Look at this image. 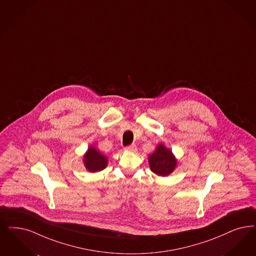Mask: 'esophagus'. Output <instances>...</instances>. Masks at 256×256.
Here are the masks:
<instances>
[{
    "label": "esophagus",
    "instance_id": "esophagus-1",
    "mask_svg": "<svg viewBox=\"0 0 256 256\" xmlns=\"http://www.w3.org/2000/svg\"><path fill=\"white\" fill-rule=\"evenodd\" d=\"M124 150H125V151L132 152H134L136 151V144H131V145L125 147Z\"/></svg>",
    "mask_w": 256,
    "mask_h": 256
}]
</instances>
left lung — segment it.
<instances>
[{
    "label": "left lung",
    "instance_id": "8db88e82",
    "mask_svg": "<svg viewBox=\"0 0 256 256\" xmlns=\"http://www.w3.org/2000/svg\"><path fill=\"white\" fill-rule=\"evenodd\" d=\"M149 166L152 172L160 176H168L178 167V160L170 149L160 143L156 150L148 156Z\"/></svg>",
    "mask_w": 256,
    "mask_h": 256
}]
</instances>
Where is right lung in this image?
<instances>
[{
    "instance_id": "right-lung-1",
    "label": "right lung",
    "mask_w": 256,
    "mask_h": 256,
    "mask_svg": "<svg viewBox=\"0 0 256 256\" xmlns=\"http://www.w3.org/2000/svg\"><path fill=\"white\" fill-rule=\"evenodd\" d=\"M84 164L86 170L90 172H100L107 167L108 158L98 151L95 146H89L84 154Z\"/></svg>"
}]
</instances>
